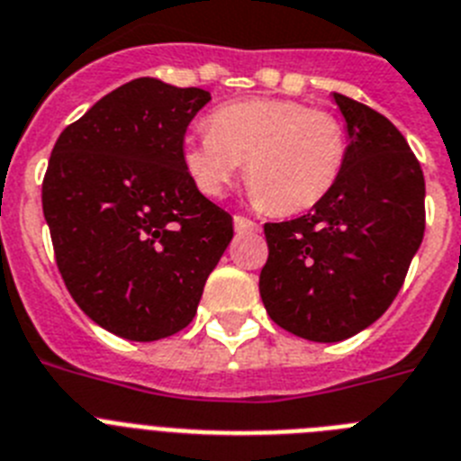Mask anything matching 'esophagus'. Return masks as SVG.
Segmentation results:
<instances>
[{
	"label": "esophagus",
	"mask_w": 461,
	"mask_h": 461,
	"mask_svg": "<svg viewBox=\"0 0 461 461\" xmlns=\"http://www.w3.org/2000/svg\"><path fill=\"white\" fill-rule=\"evenodd\" d=\"M234 227L236 231H259L258 222L243 218V215H234Z\"/></svg>",
	"instance_id": "1"
}]
</instances>
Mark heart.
<instances>
[{"label": "heart", "mask_w": 461, "mask_h": 461, "mask_svg": "<svg viewBox=\"0 0 461 461\" xmlns=\"http://www.w3.org/2000/svg\"><path fill=\"white\" fill-rule=\"evenodd\" d=\"M346 148V130L330 111L294 99H243L218 106L208 131L187 136L183 167L206 197H220L246 162L255 202L292 215L334 187Z\"/></svg>", "instance_id": "b5f03b06"}]
</instances>
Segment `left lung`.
<instances>
[{"label":"left lung","mask_w":461,"mask_h":461,"mask_svg":"<svg viewBox=\"0 0 461 461\" xmlns=\"http://www.w3.org/2000/svg\"><path fill=\"white\" fill-rule=\"evenodd\" d=\"M346 118L341 176L306 215L267 222L259 294L276 325L336 343L374 325L424 236V176L385 115L334 92Z\"/></svg>","instance_id":"8db88e82"}]
</instances>
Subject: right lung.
<instances>
[{
    "instance_id": "add662e5",
    "label": "right lung",
    "mask_w": 461,
    "mask_h": 461,
    "mask_svg": "<svg viewBox=\"0 0 461 461\" xmlns=\"http://www.w3.org/2000/svg\"><path fill=\"white\" fill-rule=\"evenodd\" d=\"M208 102L202 87L136 78L50 153L41 202L64 285L87 318L130 341L190 325L234 236L231 215L183 167L187 125Z\"/></svg>"
}]
</instances>
